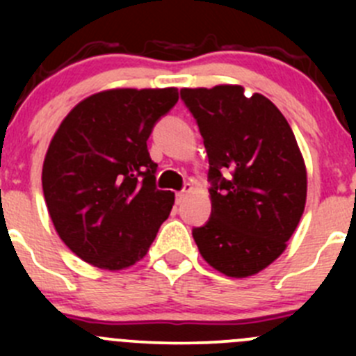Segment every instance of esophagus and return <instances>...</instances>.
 I'll return each instance as SVG.
<instances>
[{"mask_svg":"<svg viewBox=\"0 0 356 356\" xmlns=\"http://www.w3.org/2000/svg\"><path fill=\"white\" fill-rule=\"evenodd\" d=\"M189 193H193V186L191 184H186L184 189L181 193H177V203H182L186 198H188Z\"/></svg>","mask_w":356,"mask_h":356,"instance_id":"obj_1","label":"esophagus"}]
</instances>
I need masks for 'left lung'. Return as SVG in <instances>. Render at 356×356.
I'll return each instance as SVG.
<instances>
[{
  "label": "left lung",
  "mask_w": 356,
  "mask_h": 356,
  "mask_svg": "<svg viewBox=\"0 0 356 356\" xmlns=\"http://www.w3.org/2000/svg\"><path fill=\"white\" fill-rule=\"evenodd\" d=\"M211 181V217L193 229L201 257L227 277H250L288 248L307 203V167L277 106L243 86L184 88Z\"/></svg>",
  "instance_id": "8db88e82"
}]
</instances>
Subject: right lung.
Here are the masks:
<instances>
[{
    "instance_id": "1",
    "label": "right lung",
    "mask_w": 356,
    "mask_h": 356,
    "mask_svg": "<svg viewBox=\"0 0 356 356\" xmlns=\"http://www.w3.org/2000/svg\"><path fill=\"white\" fill-rule=\"evenodd\" d=\"M177 99V88L106 89L77 103L56 129L42 193L60 239L86 264L129 268L167 220L175 196L156 189L146 141Z\"/></svg>"
}]
</instances>
